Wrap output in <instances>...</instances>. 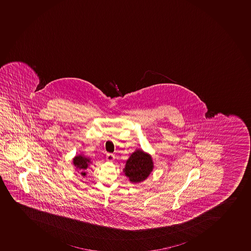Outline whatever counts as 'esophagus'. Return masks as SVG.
Here are the masks:
<instances>
[{
  "instance_id": "esophagus-1",
  "label": "esophagus",
  "mask_w": 251,
  "mask_h": 251,
  "mask_svg": "<svg viewBox=\"0 0 251 251\" xmlns=\"http://www.w3.org/2000/svg\"><path fill=\"white\" fill-rule=\"evenodd\" d=\"M106 157H107V161H112L115 159V155L112 153H107Z\"/></svg>"
}]
</instances>
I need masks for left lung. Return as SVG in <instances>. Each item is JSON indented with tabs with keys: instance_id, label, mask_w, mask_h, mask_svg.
<instances>
[{
	"instance_id": "8db88e82",
	"label": "left lung",
	"mask_w": 251,
	"mask_h": 251,
	"mask_svg": "<svg viewBox=\"0 0 251 251\" xmlns=\"http://www.w3.org/2000/svg\"><path fill=\"white\" fill-rule=\"evenodd\" d=\"M152 167L153 163L151 156L142 150H137L129 156L124 171L132 183H140L148 178Z\"/></svg>"
}]
</instances>
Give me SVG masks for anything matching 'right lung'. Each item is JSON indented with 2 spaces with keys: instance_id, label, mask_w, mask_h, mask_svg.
Instances as JSON below:
<instances>
[{
  "instance_id": "add662e5",
  "label": "right lung",
  "mask_w": 251,
  "mask_h": 251,
  "mask_svg": "<svg viewBox=\"0 0 251 251\" xmlns=\"http://www.w3.org/2000/svg\"><path fill=\"white\" fill-rule=\"evenodd\" d=\"M89 162H90L89 159L85 158V157H83V156H75V158L73 159V164H74V166H75L76 168L81 170V171H82L81 175H82L83 176H85V172H84L83 171H85V170L87 169Z\"/></svg>"
}]
</instances>
